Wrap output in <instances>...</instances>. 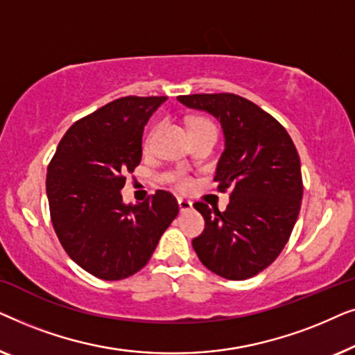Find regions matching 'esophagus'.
<instances>
[{"label":"esophagus","instance_id":"esophagus-1","mask_svg":"<svg viewBox=\"0 0 355 355\" xmlns=\"http://www.w3.org/2000/svg\"><path fill=\"white\" fill-rule=\"evenodd\" d=\"M178 205H179V210H181V211L192 210V202L186 200V198H178Z\"/></svg>","mask_w":355,"mask_h":355}]
</instances>
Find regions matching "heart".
<instances>
[{"mask_svg": "<svg viewBox=\"0 0 355 355\" xmlns=\"http://www.w3.org/2000/svg\"><path fill=\"white\" fill-rule=\"evenodd\" d=\"M207 128H215V124H213L208 118H205V116H196V118L191 119V132H196V130L207 129ZM155 130H157V128H153L152 130H150V134L147 135V144L152 142ZM171 179H173L174 187L179 189V191H186V189L191 187V184H192L191 178H189L186 173H174Z\"/></svg>", "mask_w": 355, "mask_h": 355, "instance_id": "obj_1", "label": "heart"}]
</instances>
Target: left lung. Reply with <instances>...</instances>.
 <instances>
[{
	"label": "left lung",
	"instance_id": "1",
	"mask_svg": "<svg viewBox=\"0 0 355 355\" xmlns=\"http://www.w3.org/2000/svg\"><path fill=\"white\" fill-rule=\"evenodd\" d=\"M189 108L220 119L226 145L213 181L231 191L225 211L196 202L205 230L192 241L198 259L226 279H247L276 260L297 221L304 184L288 130L270 113L234 94L181 95Z\"/></svg>",
	"mask_w": 355,
	"mask_h": 355
}]
</instances>
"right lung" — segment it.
Wrapping results in <instances>:
<instances>
[{
    "label": "right lung",
    "instance_id": "right-lung-1",
    "mask_svg": "<svg viewBox=\"0 0 355 355\" xmlns=\"http://www.w3.org/2000/svg\"><path fill=\"white\" fill-rule=\"evenodd\" d=\"M166 96H123L67 129L46 171L53 227L66 254L105 281L142 270L178 216L173 193L124 205L125 174L142 159L144 125Z\"/></svg>",
    "mask_w": 355,
    "mask_h": 355
}]
</instances>
